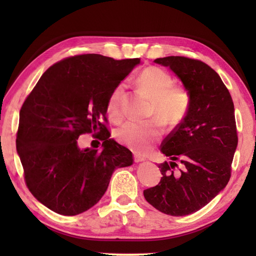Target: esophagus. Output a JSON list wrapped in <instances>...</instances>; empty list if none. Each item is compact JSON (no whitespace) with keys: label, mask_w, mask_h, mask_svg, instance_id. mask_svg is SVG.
Here are the masks:
<instances>
[{"label":"esophagus","mask_w":256,"mask_h":256,"mask_svg":"<svg viewBox=\"0 0 256 256\" xmlns=\"http://www.w3.org/2000/svg\"><path fill=\"white\" fill-rule=\"evenodd\" d=\"M134 160L136 162H138L145 160V158H144L143 156H140V155H138V154H134Z\"/></svg>","instance_id":"34e87169"}]
</instances>
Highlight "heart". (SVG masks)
<instances>
[{"label":"heart","instance_id":"1","mask_svg":"<svg viewBox=\"0 0 256 256\" xmlns=\"http://www.w3.org/2000/svg\"><path fill=\"white\" fill-rule=\"evenodd\" d=\"M136 82L152 99L148 116L158 118L166 125H176L188 111L190 96L182 86L174 84L172 74L160 67L150 66L138 74ZM124 84L116 86L106 102V111L113 121H121L124 116ZM162 130L156 120L146 122H126L116 131V138L138 153L148 152L158 142Z\"/></svg>","mask_w":256,"mask_h":256}]
</instances>
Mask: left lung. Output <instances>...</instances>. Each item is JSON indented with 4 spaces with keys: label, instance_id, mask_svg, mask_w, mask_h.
Masks as SVG:
<instances>
[{
    "label": "left lung",
    "instance_id": "obj_1",
    "mask_svg": "<svg viewBox=\"0 0 256 256\" xmlns=\"http://www.w3.org/2000/svg\"><path fill=\"white\" fill-rule=\"evenodd\" d=\"M154 62L178 76L190 103L160 146L172 162L158 165L160 182L145 189L144 197L162 214L187 216L208 204L230 180L238 145L234 106L219 74L204 62L184 56Z\"/></svg>",
    "mask_w": 256,
    "mask_h": 256
}]
</instances>
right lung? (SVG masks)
<instances>
[{"label":"right lung","instance_id":"add662e5","mask_svg":"<svg viewBox=\"0 0 256 256\" xmlns=\"http://www.w3.org/2000/svg\"><path fill=\"white\" fill-rule=\"evenodd\" d=\"M140 58L84 54L54 64L26 96L20 111L16 148L27 188L62 216L90 209L106 192L113 172L133 164L131 150L110 138L106 102ZM82 134L101 150L78 148ZM101 144V143H100Z\"/></svg>","mask_w":256,"mask_h":256}]
</instances>
